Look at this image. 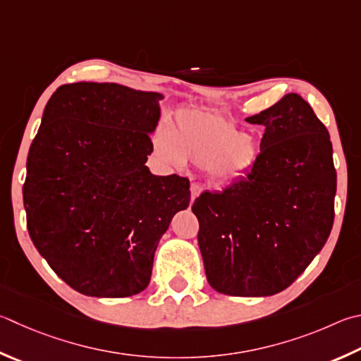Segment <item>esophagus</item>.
<instances>
[{"label":"esophagus","mask_w":361,"mask_h":361,"mask_svg":"<svg viewBox=\"0 0 361 361\" xmlns=\"http://www.w3.org/2000/svg\"><path fill=\"white\" fill-rule=\"evenodd\" d=\"M200 191H202L200 185H197V183H192V185H191V200H194L195 197H197V195L200 194Z\"/></svg>","instance_id":"obj_1"}]
</instances>
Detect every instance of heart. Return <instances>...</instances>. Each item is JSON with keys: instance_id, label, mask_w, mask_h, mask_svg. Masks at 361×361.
<instances>
[{"instance_id": "b5f03b06", "label": "heart", "mask_w": 361, "mask_h": 361, "mask_svg": "<svg viewBox=\"0 0 361 361\" xmlns=\"http://www.w3.org/2000/svg\"><path fill=\"white\" fill-rule=\"evenodd\" d=\"M153 145L156 154L170 166L191 161L207 166L216 180L247 172L260 156V143L252 135L224 115L205 110H181L175 116L172 133L166 128L156 129Z\"/></svg>"}]
</instances>
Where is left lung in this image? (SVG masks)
<instances>
[{"label": "left lung", "mask_w": 361, "mask_h": 361, "mask_svg": "<svg viewBox=\"0 0 361 361\" xmlns=\"http://www.w3.org/2000/svg\"><path fill=\"white\" fill-rule=\"evenodd\" d=\"M247 123L262 124L260 156L243 178L192 203L209 286L233 297L289 287L324 247L335 219L330 134L289 93Z\"/></svg>", "instance_id": "1"}]
</instances>
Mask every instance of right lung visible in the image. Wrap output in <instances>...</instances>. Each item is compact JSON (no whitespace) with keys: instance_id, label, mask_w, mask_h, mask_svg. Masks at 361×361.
<instances>
[{"instance_id":"1","label":"right lung","mask_w":361,"mask_h":361,"mask_svg":"<svg viewBox=\"0 0 361 361\" xmlns=\"http://www.w3.org/2000/svg\"><path fill=\"white\" fill-rule=\"evenodd\" d=\"M159 99L78 82L61 85L45 106L26 159V227L51 270L83 295L147 289L159 240L191 200L188 178L145 166Z\"/></svg>"}]
</instances>
